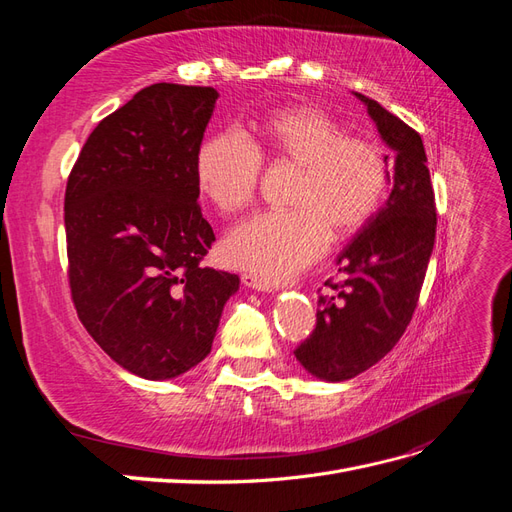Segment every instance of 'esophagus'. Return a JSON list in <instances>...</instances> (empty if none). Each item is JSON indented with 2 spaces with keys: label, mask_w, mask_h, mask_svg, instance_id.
Masks as SVG:
<instances>
[{
  "label": "esophagus",
  "mask_w": 512,
  "mask_h": 512,
  "mask_svg": "<svg viewBox=\"0 0 512 512\" xmlns=\"http://www.w3.org/2000/svg\"><path fill=\"white\" fill-rule=\"evenodd\" d=\"M241 282L247 288H254V290H260V292H273V290H277V282L267 280V277H260L256 273H243L241 275Z\"/></svg>",
  "instance_id": "1"
}]
</instances>
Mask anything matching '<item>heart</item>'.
Returning a JSON list of instances; mask_svg holds the SVG:
<instances>
[{
	"label": "heart",
	"mask_w": 512,
	"mask_h": 512,
	"mask_svg": "<svg viewBox=\"0 0 512 512\" xmlns=\"http://www.w3.org/2000/svg\"><path fill=\"white\" fill-rule=\"evenodd\" d=\"M297 164L288 211L243 222L224 241L232 267L277 280L305 269L335 239L359 232L382 203L389 183L384 151L369 138L348 136L314 104L275 108L252 126L250 143L237 132L209 136L196 153V185L224 215L254 200L262 161Z\"/></svg>",
	"instance_id": "obj_1"
}]
</instances>
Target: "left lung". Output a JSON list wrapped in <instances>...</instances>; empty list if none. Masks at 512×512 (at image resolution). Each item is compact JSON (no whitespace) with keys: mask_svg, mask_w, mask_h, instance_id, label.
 <instances>
[{"mask_svg":"<svg viewBox=\"0 0 512 512\" xmlns=\"http://www.w3.org/2000/svg\"><path fill=\"white\" fill-rule=\"evenodd\" d=\"M393 151L391 192L337 265L342 282H324L316 329L294 350L309 374L344 382L389 354L418 303L436 241V198L421 136L376 100L354 94Z\"/></svg>","mask_w":512,"mask_h":512,"instance_id":"obj_1","label":"left lung"}]
</instances>
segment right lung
<instances>
[{
  "instance_id": "add662e5",
  "label": "right lung",
  "mask_w": 512,
  "mask_h": 512,
  "mask_svg": "<svg viewBox=\"0 0 512 512\" xmlns=\"http://www.w3.org/2000/svg\"><path fill=\"white\" fill-rule=\"evenodd\" d=\"M213 87H145L89 134L66 188L68 280L87 333L145 380L211 352L235 273L200 265L215 241L198 207L196 153Z\"/></svg>"
}]
</instances>
